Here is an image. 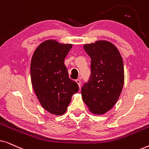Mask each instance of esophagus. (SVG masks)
<instances>
[{"label":"esophagus","instance_id":"obj_1","mask_svg":"<svg viewBox=\"0 0 149 149\" xmlns=\"http://www.w3.org/2000/svg\"><path fill=\"white\" fill-rule=\"evenodd\" d=\"M75 81H76L77 83V84H78L79 86L80 87L81 86V81H80V79H77V80Z\"/></svg>","mask_w":149,"mask_h":149}]
</instances>
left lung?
I'll return each mask as SVG.
<instances>
[{"instance_id":"8db88e82","label":"left lung","mask_w":149,"mask_h":149,"mask_svg":"<svg viewBox=\"0 0 149 149\" xmlns=\"http://www.w3.org/2000/svg\"><path fill=\"white\" fill-rule=\"evenodd\" d=\"M83 48L91 58V75L81 95L91 113L102 115L114 107L122 91L123 60L118 49L107 40L85 44Z\"/></svg>"}]
</instances>
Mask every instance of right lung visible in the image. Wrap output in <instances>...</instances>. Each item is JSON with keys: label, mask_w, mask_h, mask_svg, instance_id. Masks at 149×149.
<instances>
[{"label": "right lung", "mask_w": 149, "mask_h": 149, "mask_svg": "<svg viewBox=\"0 0 149 149\" xmlns=\"http://www.w3.org/2000/svg\"><path fill=\"white\" fill-rule=\"evenodd\" d=\"M72 44L49 39L34 51L30 77L34 92L43 109L56 115L66 113L72 95L79 91L76 82L69 78L64 59Z\"/></svg>", "instance_id": "right-lung-1"}]
</instances>
